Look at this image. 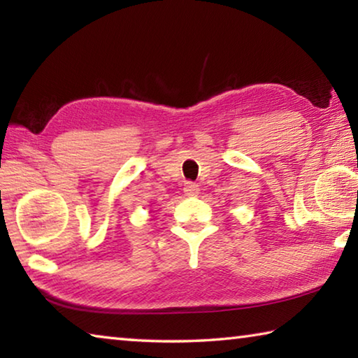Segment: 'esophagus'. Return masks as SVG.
I'll return each mask as SVG.
<instances>
[{"label":"esophagus","instance_id":"34e87169","mask_svg":"<svg viewBox=\"0 0 358 358\" xmlns=\"http://www.w3.org/2000/svg\"><path fill=\"white\" fill-rule=\"evenodd\" d=\"M185 194L187 197H196L199 194V186L196 183H186L185 185Z\"/></svg>","mask_w":358,"mask_h":358}]
</instances>
